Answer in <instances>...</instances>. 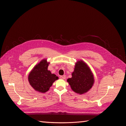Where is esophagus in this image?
I'll return each mask as SVG.
<instances>
[{
	"label": "esophagus",
	"instance_id": "34e87169",
	"mask_svg": "<svg viewBox=\"0 0 126 126\" xmlns=\"http://www.w3.org/2000/svg\"><path fill=\"white\" fill-rule=\"evenodd\" d=\"M60 79H65V78H66V76H64V75H63V76H61L60 77Z\"/></svg>",
	"mask_w": 126,
	"mask_h": 126
}]
</instances>
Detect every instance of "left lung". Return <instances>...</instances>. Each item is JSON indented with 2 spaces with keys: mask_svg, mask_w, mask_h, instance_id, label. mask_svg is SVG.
<instances>
[{
  "mask_svg": "<svg viewBox=\"0 0 126 126\" xmlns=\"http://www.w3.org/2000/svg\"><path fill=\"white\" fill-rule=\"evenodd\" d=\"M67 82L74 92L81 94L91 88L94 83V77L87 63L82 60H79L76 63L72 77L68 78Z\"/></svg>",
  "mask_w": 126,
  "mask_h": 126,
  "instance_id": "8db88e82",
  "label": "left lung"
}]
</instances>
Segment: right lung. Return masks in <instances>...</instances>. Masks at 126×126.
Masks as SVG:
<instances>
[{"label":"right lung","instance_id":"add662e5","mask_svg":"<svg viewBox=\"0 0 126 126\" xmlns=\"http://www.w3.org/2000/svg\"><path fill=\"white\" fill-rule=\"evenodd\" d=\"M49 63L43 59L33 67L28 75L30 85L36 91L45 93L49 90L52 83L58 77L48 70Z\"/></svg>","mask_w":126,"mask_h":126}]
</instances>
